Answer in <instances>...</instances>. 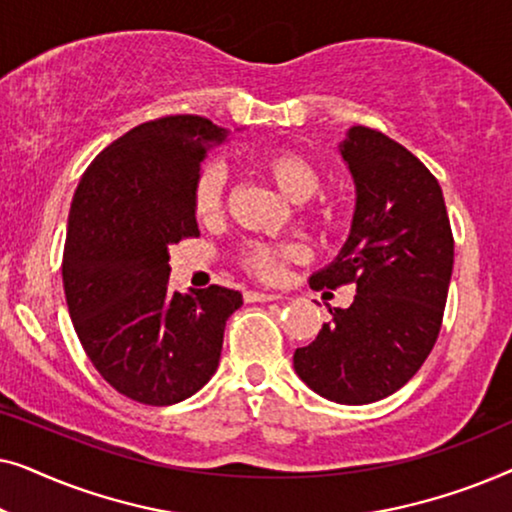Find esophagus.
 <instances>
[{
	"instance_id": "34e87169",
	"label": "esophagus",
	"mask_w": 512,
	"mask_h": 512,
	"mask_svg": "<svg viewBox=\"0 0 512 512\" xmlns=\"http://www.w3.org/2000/svg\"><path fill=\"white\" fill-rule=\"evenodd\" d=\"M279 293H265V291H244V300L247 303H270V300H279Z\"/></svg>"
}]
</instances>
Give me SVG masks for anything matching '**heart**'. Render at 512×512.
<instances>
[{
  "label": "heart",
  "instance_id": "heart-1",
  "mask_svg": "<svg viewBox=\"0 0 512 512\" xmlns=\"http://www.w3.org/2000/svg\"><path fill=\"white\" fill-rule=\"evenodd\" d=\"M254 170L270 181L284 198L291 202L310 200L321 186V172L314 165L312 158L296 149H270L258 153L251 160ZM223 172L219 165L209 163L198 172L193 181V212L202 223H212L223 212ZM317 219L326 221L331 212L328 209H317ZM303 256L300 244H268V242H249L240 254V268L249 272L251 277L261 279V282H277L282 277L284 265L298 261Z\"/></svg>",
  "mask_w": 512,
  "mask_h": 512
}]
</instances>
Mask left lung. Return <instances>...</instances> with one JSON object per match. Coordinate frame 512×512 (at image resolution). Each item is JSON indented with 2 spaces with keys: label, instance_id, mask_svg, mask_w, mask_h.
I'll return each mask as SVG.
<instances>
[{
  "label": "left lung",
  "instance_id": "8db88e82",
  "mask_svg": "<svg viewBox=\"0 0 512 512\" xmlns=\"http://www.w3.org/2000/svg\"><path fill=\"white\" fill-rule=\"evenodd\" d=\"M340 153L356 184L352 235L310 286L354 284L356 296L296 349L293 368L328 401L363 405L401 389L436 345L454 237L438 179L405 146L354 125Z\"/></svg>",
  "mask_w": 512,
  "mask_h": 512
}]
</instances>
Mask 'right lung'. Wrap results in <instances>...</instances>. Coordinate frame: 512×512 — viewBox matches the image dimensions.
I'll use <instances>...</instances> for the list:
<instances>
[{"instance_id": "1", "label": "right lung", "mask_w": 512, "mask_h": 512, "mask_svg": "<svg viewBox=\"0 0 512 512\" xmlns=\"http://www.w3.org/2000/svg\"><path fill=\"white\" fill-rule=\"evenodd\" d=\"M226 130L193 114L146 121L95 156L76 186L62 284L83 352L144 405L193 396L216 373L242 293L170 289V247L198 237L193 181Z\"/></svg>"}]
</instances>
